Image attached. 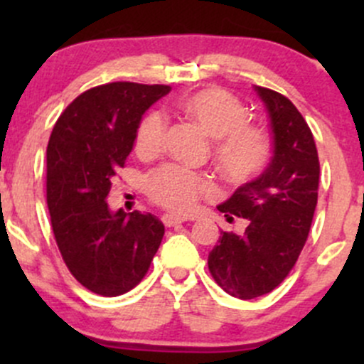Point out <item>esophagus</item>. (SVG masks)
Segmentation results:
<instances>
[{"mask_svg":"<svg viewBox=\"0 0 364 364\" xmlns=\"http://www.w3.org/2000/svg\"><path fill=\"white\" fill-rule=\"evenodd\" d=\"M162 223H164V225H168V228H173V225L185 223V217L173 215V214H164V215H162Z\"/></svg>","mask_w":364,"mask_h":364,"instance_id":"34e87169","label":"esophagus"}]
</instances>
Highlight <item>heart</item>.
I'll return each mask as SVG.
<instances>
[{
  "instance_id": "heart-1",
  "label": "heart",
  "mask_w": 364,
  "mask_h": 364,
  "mask_svg": "<svg viewBox=\"0 0 364 364\" xmlns=\"http://www.w3.org/2000/svg\"><path fill=\"white\" fill-rule=\"evenodd\" d=\"M178 109L214 140V161L220 174L231 183H246L269 164L272 144L269 133L248 123V112L235 95L223 89H200L183 95ZM166 121L150 112L139 124L135 152L150 157L159 152L164 139ZM212 190L210 181L179 166H164L149 178V195L159 205L174 212H190L203 193Z\"/></svg>"
}]
</instances>
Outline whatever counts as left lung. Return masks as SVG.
Returning a JSON list of instances; mask_svg holds the SVG:
<instances>
[{
	"label": "left lung",
	"mask_w": 364,
	"mask_h": 364,
	"mask_svg": "<svg viewBox=\"0 0 364 364\" xmlns=\"http://www.w3.org/2000/svg\"><path fill=\"white\" fill-rule=\"evenodd\" d=\"M272 129V159L258 178L220 203L228 220L248 219L245 235L220 232L208 270L228 294L253 299L274 291L301 253L318 200L320 162L311 129L289 99L255 87Z\"/></svg>",
	"instance_id": "8db88e82"
}]
</instances>
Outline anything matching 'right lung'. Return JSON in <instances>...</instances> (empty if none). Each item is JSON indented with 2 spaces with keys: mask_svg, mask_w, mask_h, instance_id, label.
Returning <instances> with one entry per match:
<instances>
[{
  "mask_svg": "<svg viewBox=\"0 0 364 364\" xmlns=\"http://www.w3.org/2000/svg\"><path fill=\"white\" fill-rule=\"evenodd\" d=\"M168 85L112 82L83 92L63 111L48 144V207L63 260L83 287L128 292L147 274L164 224L152 214L112 212L111 179L135 145L145 111Z\"/></svg>",
  "mask_w": 364,
  "mask_h": 364,
  "instance_id": "obj_1",
  "label": "right lung"
}]
</instances>
